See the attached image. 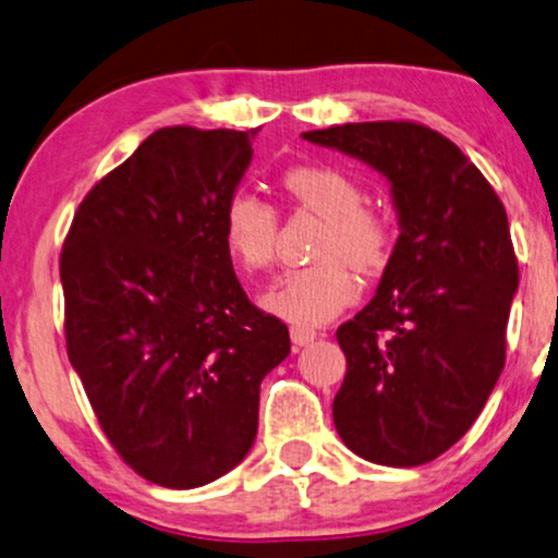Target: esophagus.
<instances>
[{
  "mask_svg": "<svg viewBox=\"0 0 558 558\" xmlns=\"http://www.w3.org/2000/svg\"><path fill=\"white\" fill-rule=\"evenodd\" d=\"M317 338V330L304 328V325H291V341L293 345H306Z\"/></svg>",
  "mask_w": 558,
  "mask_h": 558,
  "instance_id": "1",
  "label": "esophagus"
}]
</instances>
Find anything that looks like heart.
I'll return each instance as SVG.
<instances>
[{
	"label": "heart",
	"instance_id": "heart-1",
	"mask_svg": "<svg viewBox=\"0 0 558 558\" xmlns=\"http://www.w3.org/2000/svg\"><path fill=\"white\" fill-rule=\"evenodd\" d=\"M286 196L301 213L323 220L312 259L315 265L280 275L265 293V306L296 325H319L336 317L356 296L351 266L375 275L388 265L393 222L388 213L364 198L362 183L332 165H296L280 178ZM278 241V213L248 191H235L222 209V243L243 272L272 265Z\"/></svg>",
	"mask_w": 558,
	"mask_h": 558
}]
</instances>
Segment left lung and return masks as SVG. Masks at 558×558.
<instances>
[{"mask_svg": "<svg viewBox=\"0 0 558 558\" xmlns=\"http://www.w3.org/2000/svg\"><path fill=\"white\" fill-rule=\"evenodd\" d=\"M390 181L401 235L375 299L336 330L345 354L332 422L386 466L438 459L483 412L506 362L520 267L506 209L451 138L412 120L304 133Z\"/></svg>", "mask_w": 558, "mask_h": 558, "instance_id": "8db88e82", "label": "left lung"}]
</instances>
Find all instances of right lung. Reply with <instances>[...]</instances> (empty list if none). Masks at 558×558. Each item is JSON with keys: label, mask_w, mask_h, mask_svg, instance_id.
Segmentation results:
<instances>
[{"label": "right lung", "mask_w": 558, "mask_h": 558, "mask_svg": "<svg viewBox=\"0 0 558 558\" xmlns=\"http://www.w3.org/2000/svg\"><path fill=\"white\" fill-rule=\"evenodd\" d=\"M248 136L159 128L88 191L60 254L70 364L118 457L162 488L207 485L246 457L262 377L291 351L222 243Z\"/></svg>", "instance_id": "right-lung-1"}]
</instances>
